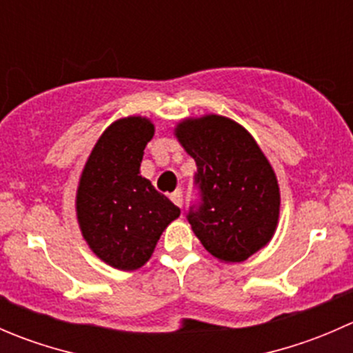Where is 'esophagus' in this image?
<instances>
[{"label":"esophagus","instance_id":"34e87169","mask_svg":"<svg viewBox=\"0 0 353 353\" xmlns=\"http://www.w3.org/2000/svg\"><path fill=\"white\" fill-rule=\"evenodd\" d=\"M170 199H172V201L181 208V206H183V191L176 190L172 194H170Z\"/></svg>","mask_w":353,"mask_h":353}]
</instances>
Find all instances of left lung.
Wrapping results in <instances>:
<instances>
[{
  "mask_svg": "<svg viewBox=\"0 0 353 353\" xmlns=\"http://www.w3.org/2000/svg\"><path fill=\"white\" fill-rule=\"evenodd\" d=\"M174 137L198 165L201 205L188 220L203 248L222 263H243L273 239L280 186L252 134L219 114L184 117Z\"/></svg>",
  "mask_w": 353,
  "mask_h": 353,
  "instance_id": "left-lung-1",
  "label": "left lung"
}]
</instances>
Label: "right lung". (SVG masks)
<instances>
[{"label":"right lung","mask_w":353,"mask_h":353,"mask_svg":"<svg viewBox=\"0 0 353 353\" xmlns=\"http://www.w3.org/2000/svg\"><path fill=\"white\" fill-rule=\"evenodd\" d=\"M154 134L148 117L114 121L92 148L78 181L74 208L81 236L99 259L123 272L141 268L163 230L181 215L140 176L143 150Z\"/></svg>","instance_id":"add662e5"}]
</instances>
